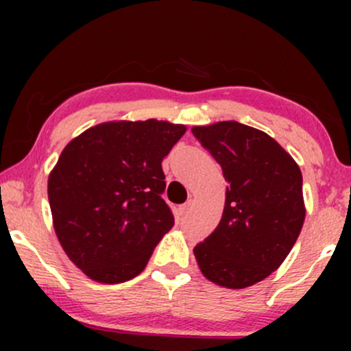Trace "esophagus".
Returning <instances> with one entry per match:
<instances>
[{
	"label": "esophagus",
	"instance_id": "1",
	"mask_svg": "<svg viewBox=\"0 0 351 351\" xmlns=\"http://www.w3.org/2000/svg\"><path fill=\"white\" fill-rule=\"evenodd\" d=\"M178 211H180V215H181V216H186L188 213L191 211V201H188V203L181 204V206L178 208Z\"/></svg>",
	"mask_w": 351,
	"mask_h": 351
}]
</instances>
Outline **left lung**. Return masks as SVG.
Listing matches in <instances>:
<instances>
[{"instance_id":"1","label":"left lung","mask_w":351,"mask_h":351,"mask_svg":"<svg viewBox=\"0 0 351 351\" xmlns=\"http://www.w3.org/2000/svg\"><path fill=\"white\" fill-rule=\"evenodd\" d=\"M228 181L223 217L193 249L203 276L228 289L264 280L304 226L302 173L272 136L239 122L193 127Z\"/></svg>"}]
</instances>
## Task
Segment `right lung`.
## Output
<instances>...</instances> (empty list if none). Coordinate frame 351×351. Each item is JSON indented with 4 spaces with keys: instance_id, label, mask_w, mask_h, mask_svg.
<instances>
[{
    "instance_id": "right-lung-1",
    "label": "right lung",
    "mask_w": 351,
    "mask_h": 351,
    "mask_svg": "<svg viewBox=\"0 0 351 351\" xmlns=\"http://www.w3.org/2000/svg\"><path fill=\"white\" fill-rule=\"evenodd\" d=\"M186 132L162 120L107 122L67 143L47 181L56 234L90 279L138 276L175 224L162 162Z\"/></svg>"
}]
</instances>
